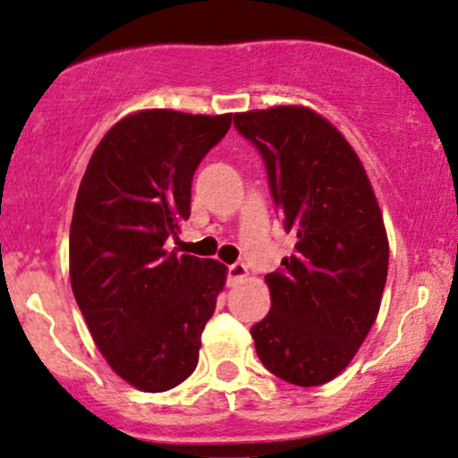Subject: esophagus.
Wrapping results in <instances>:
<instances>
[{"instance_id": "1", "label": "esophagus", "mask_w": 458, "mask_h": 458, "mask_svg": "<svg viewBox=\"0 0 458 458\" xmlns=\"http://www.w3.org/2000/svg\"><path fill=\"white\" fill-rule=\"evenodd\" d=\"M243 277H247V267L243 262H234V264H230L228 267V282L230 284H236L239 282V279H243Z\"/></svg>"}]
</instances>
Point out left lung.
<instances>
[{
    "instance_id": "1",
    "label": "left lung",
    "mask_w": 458,
    "mask_h": 458,
    "mask_svg": "<svg viewBox=\"0 0 458 458\" xmlns=\"http://www.w3.org/2000/svg\"><path fill=\"white\" fill-rule=\"evenodd\" d=\"M234 128L267 166L285 233L282 271L268 273L271 311L251 327L262 365L296 386L337 377L376 322L388 239L365 168L337 128L302 106L236 113Z\"/></svg>"
}]
</instances>
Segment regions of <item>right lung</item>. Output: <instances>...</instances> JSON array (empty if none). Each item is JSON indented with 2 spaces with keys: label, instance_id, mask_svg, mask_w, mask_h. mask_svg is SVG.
<instances>
[{
  "label": "right lung",
  "instance_id": "add662e5",
  "mask_svg": "<svg viewBox=\"0 0 458 458\" xmlns=\"http://www.w3.org/2000/svg\"><path fill=\"white\" fill-rule=\"evenodd\" d=\"M233 114L140 110L96 147L70 225V282L91 337L113 371L145 393L191 376L225 267L176 256L198 164Z\"/></svg>",
  "mask_w": 458,
  "mask_h": 458
}]
</instances>
